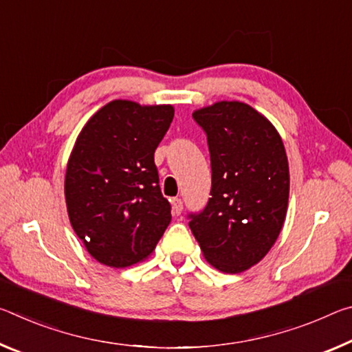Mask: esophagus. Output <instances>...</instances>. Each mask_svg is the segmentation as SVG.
Wrapping results in <instances>:
<instances>
[{"label":"esophagus","instance_id":"esophagus-1","mask_svg":"<svg viewBox=\"0 0 352 352\" xmlns=\"http://www.w3.org/2000/svg\"><path fill=\"white\" fill-rule=\"evenodd\" d=\"M170 201H172V211H174L175 216H180L183 211V200L178 197H174Z\"/></svg>","mask_w":352,"mask_h":352}]
</instances>
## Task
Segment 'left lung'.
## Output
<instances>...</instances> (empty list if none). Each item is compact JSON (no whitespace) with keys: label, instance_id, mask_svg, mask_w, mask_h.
Returning <instances> with one entry per match:
<instances>
[{"label":"left lung","instance_id":"left-lung-1","mask_svg":"<svg viewBox=\"0 0 352 352\" xmlns=\"http://www.w3.org/2000/svg\"><path fill=\"white\" fill-rule=\"evenodd\" d=\"M206 135L211 190L189 228L206 261L241 273L269 253L284 225L289 163L270 121L242 102H217L192 113Z\"/></svg>","mask_w":352,"mask_h":352}]
</instances>
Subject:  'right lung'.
Here are the masks:
<instances>
[{"instance_id": "obj_1", "label": "right lung", "mask_w": 352, "mask_h": 352, "mask_svg": "<svg viewBox=\"0 0 352 352\" xmlns=\"http://www.w3.org/2000/svg\"><path fill=\"white\" fill-rule=\"evenodd\" d=\"M172 118L170 105L113 100L76 141L65 177L68 216L100 264L122 269L146 259L168 228L170 204L153 153Z\"/></svg>"}]
</instances>
